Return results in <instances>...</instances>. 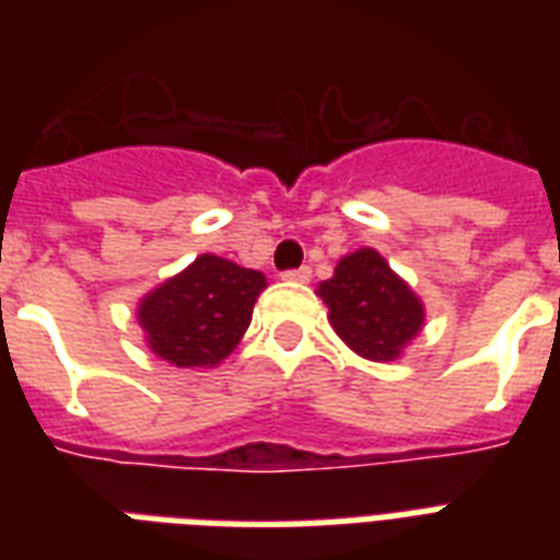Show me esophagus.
<instances>
[{
  "label": "esophagus",
  "mask_w": 560,
  "mask_h": 560,
  "mask_svg": "<svg viewBox=\"0 0 560 560\" xmlns=\"http://www.w3.org/2000/svg\"><path fill=\"white\" fill-rule=\"evenodd\" d=\"M281 279L288 281H299V284H305V281H311V267H299V270H288Z\"/></svg>",
  "instance_id": "1"
}]
</instances>
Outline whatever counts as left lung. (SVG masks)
<instances>
[{"label":"left lung","instance_id":"1","mask_svg":"<svg viewBox=\"0 0 560 560\" xmlns=\"http://www.w3.org/2000/svg\"><path fill=\"white\" fill-rule=\"evenodd\" d=\"M316 293L328 305V319L340 340L374 363L398 360L424 325L421 299L369 246L340 258L331 279Z\"/></svg>","mask_w":560,"mask_h":560}]
</instances>
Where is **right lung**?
<instances>
[{
	"instance_id": "right-lung-1",
	"label": "right lung",
	"mask_w": 560,
	"mask_h": 560,
	"mask_svg": "<svg viewBox=\"0 0 560 560\" xmlns=\"http://www.w3.org/2000/svg\"><path fill=\"white\" fill-rule=\"evenodd\" d=\"M264 272L200 255L139 302V325L156 358L179 369L218 366L253 323Z\"/></svg>"
}]
</instances>
